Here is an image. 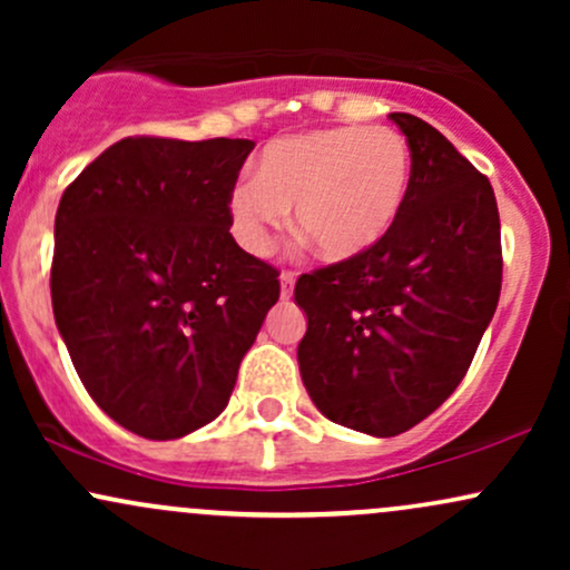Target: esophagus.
<instances>
[{
  "label": "esophagus",
  "instance_id": "34e87169",
  "mask_svg": "<svg viewBox=\"0 0 570 570\" xmlns=\"http://www.w3.org/2000/svg\"><path fill=\"white\" fill-rule=\"evenodd\" d=\"M294 292V273L284 271L281 273V299H289Z\"/></svg>",
  "mask_w": 570,
  "mask_h": 570
}]
</instances>
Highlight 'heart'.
I'll use <instances>...</instances> for the list:
<instances>
[{"label":"heart","instance_id":"obj_1","mask_svg":"<svg viewBox=\"0 0 570 570\" xmlns=\"http://www.w3.org/2000/svg\"><path fill=\"white\" fill-rule=\"evenodd\" d=\"M257 174L244 176L227 200L246 252H271L294 206L313 252L330 263H351L396 225L412 155L407 139L391 128H326L267 144Z\"/></svg>","mask_w":570,"mask_h":570}]
</instances>
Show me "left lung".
<instances>
[{"mask_svg": "<svg viewBox=\"0 0 570 570\" xmlns=\"http://www.w3.org/2000/svg\"><path fill=\"white\" fill-rule=\"evenodd\" d=\"M412 176L391 233L364 257L299 276V375L322 415L396 436L458 389L501 294L490 181L421 117L394 112Z\"/></svg>", "mask_w": 570, "mask_h": 570, "instance_id": "obj_1", "label": "left lung"}]
</instances>
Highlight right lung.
Instances as JSON below:
<instances>
[{
  "label": "right lung",
  "mask_w": 570,
  "mask_h": 570,
  "mask_svg": "<svg viewBox=\"0 0 570 570\" xmlns=\"http://www.w3.org/2000/svg\"><path fill=\"white\" fill-rule=\"evenodd\" d=\"M248 139L130 136L61 195L56 326L94 402L144 440H179L230 402L278 303V271L230 235Z\"/></svg>",
  "instance_id": "add662e5"
}]
</instances>
